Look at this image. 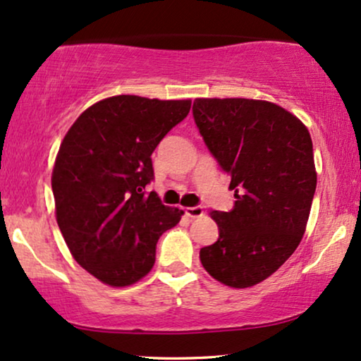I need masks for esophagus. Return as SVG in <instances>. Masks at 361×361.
Masks as SVG:
<instances>
[{"label": "esophagus", "mask_w": 361, "mask_h": 361, "mask_svg": "<svg viewBox=\"0 0 361 361\" xmlns=\"http://www.w3.org/2000/svg\"><path fill=\"white\" fill-rule=\"evenodd\" d=\"M185 213H186V216H190V218H200V216H203V208L202 207H188V208H185Z\"/></svg>", "instance_id": "34e87169"}]
</instances>
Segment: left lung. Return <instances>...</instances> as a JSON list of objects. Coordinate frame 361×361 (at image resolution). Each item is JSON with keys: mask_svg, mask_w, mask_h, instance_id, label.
I'll list each match as a JSON object with an SVG mask.
<instances>
[{"mask_svg": "<svg viewBox=\"0 0 361 361\" xmlns=\"http://www.w3.org/2000/svg\"><path fill=\"white\" fill-rule=\"evenodd\" d=\"M193 118L236 198L231 212L209 213L218 240L200 259L214 280L248 288L303 238L317 190L312 138L295 115L262 99L196 98Z\"/></svg>", "mask_w": 361, "mask_h": 361, "instance_id": "8db88e82", "label": "left lung"}]
</instances>
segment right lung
I'll use <instances>...</instances> for the list:
<instances>
[{"instance_id": "obj_1", "label": "right lung", "mask_w": 361, "mask_h": 361, "mask_svg": "<svg viewBox=\"0 0 361 361\" xmlns=\"http://www.w3.org/2000/svg\"><path fill=\"white\" fill-rule=\"evenodd\" d=\"M190 99L120 94L85 109L61 141L51 188L73 258L109 286L148 275L158 238L183 212L145 193L152 153L190 113Z\"/></svg>"}]
</instances>
